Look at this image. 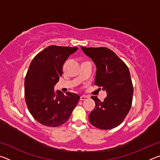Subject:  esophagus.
Listing matches in <instances>:
<instances>
[{
	"label": "esophagus",
	"mask_w": 160,
	"mask_h": 160,
	"mask_svg": "<svg viewBox=\"0 0 160 160\" xmlns=\"http://www.w3.org/2000/svg\"><path fill=\"white\" fill-rule=\"evenodd\" d=\"M89 98V97H88V96H86V95H82L80 97V100H86V99H88Z\"/></svg>",
	"instance_id": "34e87169"
}]
</instances>
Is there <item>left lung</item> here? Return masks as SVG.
<instances>
[{
  "label": "left lung",
  "instance_id": "1",
  "mask_svg": "<svg viewBox=\"0 0 160 160\" xmlns=\"http://www.w3.org/2000/svg\"><path fill=\"white\" fill-rule=\"evenodd\" d=\"M81 48L96 66L94 84L102 87L107 94L103 102L97 96L91 97L95 107L89 114V120L99 129L114 128L123 122L131 107L133 88L128 68L109 48Z\"/></svg>",
  "mask_w": 160,
  "mask_h": 160
}]
</instances>
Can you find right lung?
I'll return each instance as SVG.
<instances>
[{"instance_id": "1", "label": "right lung", "mask_w": 160, "mask_h": 160, "mask_svg": "<svg viewBox=\"0 0 160 160\" xmlns=\"http://www.w3.org/2000/svg\"><path fill=\"white\" fill-rule=\"evenodd\" d=\"M78 47L50 46L33 58L25 79V97L35 120L48 127L61 126L68 120L80 99L77 94L54 91L63 74V66Z\"/></svg>"}]
</instances>
